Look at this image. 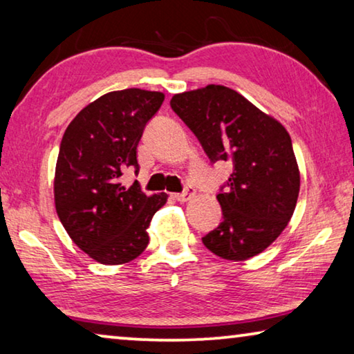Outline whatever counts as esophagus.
<instances>
[{
  "label": "esophagus",
  "mask_w": 354,
  "mask_h": 354,
  "mask_svg": "<svg viewBox=\"0 0 354 354\" xmlns=\"http://www.w3.org/2000/svg\"><path fill=\"white\" fill-rule=\"evenodd\" d=\"M192 194H194V189H192L191 186H187L186 189H184V192L173 195V198L178 200V202H187V200L191 198V195H192Z\"/></svg>",
  "instance_id": "esophagus-1"
}]
</instances>
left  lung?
Segmentation results:
<instances>
[{"instance_id":"obj_1","label":"left lung","mask_w":354,"mask_h":354,"mask_svg":"<svg viewBox=\"0 0 354 354\" xmlns=\"http://www.w3.org/2000/svg\"><path fill=\"white\" fill-rule=\"evenodd\" d=\"M211 163L234 167L221 187L223 223L202 239L216 256L246 261L275 241L295 209L300 187L291 136L254 104L224 86L178 93L170 102Z\"/></svg>"}]
</instances>
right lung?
Returning a JSON list of instances; mask_svg holds the SVG:
<instances>
[{
  "label": "right lung",
  "mask_w": 354,
  "mask_h": 354,
  "mask_svg": "<svg viewBox=\"0 0 354 354\" xmlns=\"http://www.w3.org/2000/svg\"><path fill=\"white\" fill-rule=\"evenodd\" d=\"M162 92H109L79 113L63 135L55 167L57 214L71 240L100 263L133 261L149 243L152 216L167 194L127 189L125 171H140L136 147L145 127L160 109Z\"/></svg>",
  "instance_id": "1"
}]
</instances>
